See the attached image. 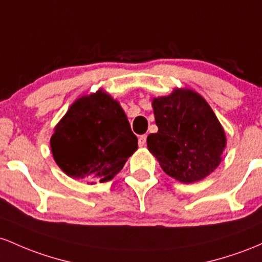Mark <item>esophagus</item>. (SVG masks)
<instances>
[{"instance_id": "34e87169", "label": "esophagus", "mask_w": 262, "mask_h": 262, "mask_svg": "<svg viewBox=\"0 0 262 262\" xmlns=\"http://www.w3.org/2000/svg\"><path fill=\"white\" fill-rule=\"evenodd\" d=\"M146 140H147V136L146 135H141L139 137V146L140 147H143L146 145Z\"/></svg>"}]
</instances>
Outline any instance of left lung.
Returning <instances> with one entry per match:
<instances>
[{
    "mask_svg": "<svg viewBox=\"0 0 262 262\" xmlns=\"http://www.w3.org/2000/svg\"><path fill=\"white\" fill-rule=\"evenodd\" d=\"M152 107L158 131L148 135L147 148L169 177L189 184L218 168L225 131L201 94L176 88L169 95L152 99Z\"/></svg>",
    "mask_w": 262,
    "mask_h": 262,
    "instance_id": "left-lung-1",
    "label": "left lung"
}]
</instances>
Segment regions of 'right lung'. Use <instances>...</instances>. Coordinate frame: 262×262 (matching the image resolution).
Here are the masks:
<instances>
[{
  "instance_id": "1",
  "label": "right lung",
  "mask_w": 262,
  "mask_h": 262,
  "mask_svg": "<svg viewBox=\"0 0 262 262\" xmlns=\"http://www.w3.org/2000/svg\"><path fill=\"white\" fill-rule=\"evenodd\" d=\"M53 158L69 177L88 184L111 181L137 149L125 111L106 92L80 96L55 125Z\"/></svg>"
}]
</instances>
